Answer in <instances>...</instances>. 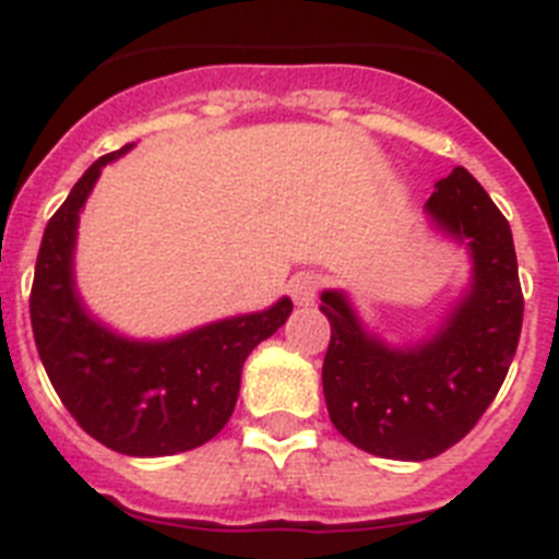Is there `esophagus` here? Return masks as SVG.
I'll list each match as a JSON object with an SVG mask.
<instances>
[{
  "label": "esophagus",
  "instance_id": "esophagus-1",
  "mask_svg": "<svg viewBox=\"0 0 559 559\" xmlns=\"http://www.w3.org/2000/svg\"><path fill=\"white\" fill-rule=\"evenodd\" d=\"M320 278L314 273H300L289 281V295H293L295 307H312L318 298Z\"/></svg>",
  "mask_w": 559,
  "mask_h": 559
}]
</instances>
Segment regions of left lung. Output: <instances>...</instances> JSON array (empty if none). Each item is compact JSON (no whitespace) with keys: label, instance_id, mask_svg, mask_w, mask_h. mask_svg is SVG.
<instances>
[{"label":"left lung","instance_id":"8db88e82","mask_svg":"<svg viewBox=\"0 0 559 559\" xmlns=\"http://www.w3.org/2000/svg\"><path fill=\"white\" fill-rule=\"evenodd\" d=\"M433 230L469 252V284L430 337L388 343L343 289L320 295L332 340L323 360L329 419L354 448L425 461L453 448L495 400L518 348L523 293L512 230L467 168L425 202Z\"/></svg>","mask_w":559,"mask_h":559}]
</instances>
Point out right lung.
I'll return each mask as SVG.
<instances>
[{
  "label": "right lung",
  "mask_w": 559,
  "mask_h": 559,
  "mask_svg": "<svg viewBox=\"0 0 559 559\" xmlns=\"http://www.w3.org/2000/svg\"><path fill=\"white\" fill-rule=\"evenodd\" d=\"M95 159L47 222L31 293L38 357L56 394L92 439L123 455H174L219 433L239 400L241 368L293 314L278 298L261 312L213 320L165 340H134L100 323L75 284L78 219L104 165Z\"/></svg>",
  "instance_id": "1"
}]
</instances>
